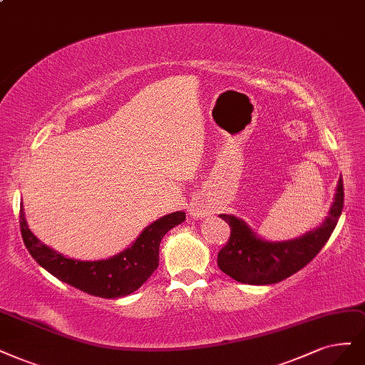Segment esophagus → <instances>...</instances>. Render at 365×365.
Returning a JSON list of instances; mask_svg holds the SVG:
<instances>
[{
	"mask_svg": "<svg viewBox=\"0 0 365 365\" xmlns=\"http://www.w3.org/2000/svg\"><path fill=\"white\" fill-rule=\"evenodd\" d=\"M190 215L195 217H202L207 215V210L204 205H195L190 208Z\"/></svg>",
	"mask_w": 365,
	"mask_h": 365,
	"instance_id": "34e87169",
	"label": "esophagus"
}]
</instances>
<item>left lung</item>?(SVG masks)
Instances as JSON below:
<instances>
[{
	"label": "left lung",
	"mask_w": 365,
	"mask_h": 365,
	"mask_svg": "<svg viewBox=\"0 0 365 365\" xmlns=\"http://www.w3.org/2000/svg\"><path fill=\"white\" fill-rule=\"evenodd\" d=\"M344 188L338 180L329 216L314 231L288 242H267L235 216L220 215L231 235L217 255L219 269L232 279L250 285L276 284L294 274L316 257L329 240L343 211Z\"/></svg>",
	"instance_id": "left-lung-1"
}]
</instances>
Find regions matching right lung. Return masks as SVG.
<instances>
[{"label":"right lung","instance_id":"right-lung-1","mask_svg":"<svg viewBox=\"0 0 365 365\" xmlns=\"http://www.w3.org/2000/svg\"><path fill=\"white\" fill-rule=\"evenodd\" d=\"M184 220V211L170 212L146 226L135 242L120 254L107 259L80 261L61 255L43 245L29 230L24 208L19 211L24 245L37 264L57 279L87 294L104 299L123 297L140 288L158 267V250L163 237Z\"/></svg>","mask_w":365,"mask_h":365}]
</instances>
